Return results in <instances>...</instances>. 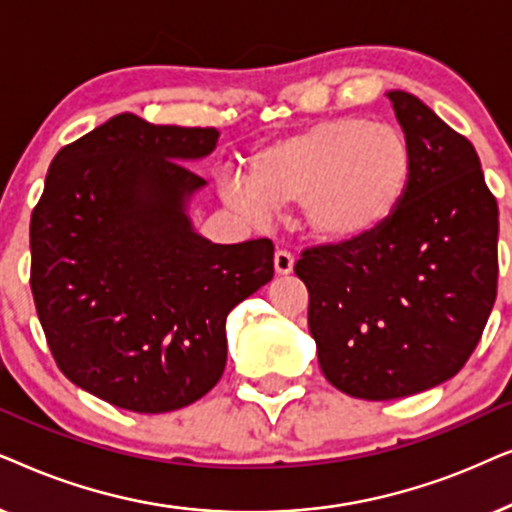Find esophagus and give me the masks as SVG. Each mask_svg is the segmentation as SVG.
<instances>
[{
	"label": "esophagus",
	"instance_id": "34e87169",
	"mask_svg": "<svg viewBox=\"0 0 512 512\" xmlns=\"http://www.w3.org/2000/svg\"><path fill=\"white\" fill-rule=\"evenodd\" d=\"M292 267H295V257H292L288 250H276V255H274L276 274L288 276V274H292Z\"/></svg>",
	"mask_w": 512,
	"mask_h": 512
}]
</instances>
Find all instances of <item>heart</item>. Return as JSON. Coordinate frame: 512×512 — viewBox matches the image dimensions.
<instances>
[{
    "instance_id": "1",
    "label": "heart",
    "mask_w": 512,
    "mask_h": 512,
    "mask_svg": "<svg viewBox=\"0 0 512 512\" xmlns=\"http://www.w3.org/2000/svg\"><path fill=\"white\" fill-rule=\"evenodd\" d=\"M410 180L412 152L403 135L370 119L342 117L257 149L248 177H227L224 194L252 217L304 203V229L344 245L384 229Z\"/></svg>"
}]
</instances>
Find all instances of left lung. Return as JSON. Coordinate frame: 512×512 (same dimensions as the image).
<instances>
[{
    "mask_svg": "<svg viewBox=\"0 0 512 512\" xmlns=\"http://www.w3.org/2000/svg\"><path fill=\"white\" fill-rule=\"evenodd\" d=\"M386 95L412 152L398 213L370 238L309 248L295 264L320 370L363 400L452 379L480 342L499 278V206L475 147L417 95Z\"/></svg>",
    "mask_w": 512,
    "mask_h": 512,
    "instance_id": "left-lung-1",
    "label": "left lung"
}]
</instances>
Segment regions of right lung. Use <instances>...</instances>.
I'll use <instances>...</instances> for the list:
<instances>
[{"instance_id":"1","label":"right lung","mask_w":512,"mask_h":512,"mask_svg":"<svg viewBox=\"0 0 512 512\" xmlns=\"http://www.w3.org/2000/svg\"><path fill=\"white\" fill-rule=\"evenodd\" d=\"M217 138L117 114L60 149L32 213L30 285L53 358L121 410L203 398L227 365L229 311L274 278L269 238L220 245L189 220L206 180L185 163Z\"/></svg>"}]
</instances>
